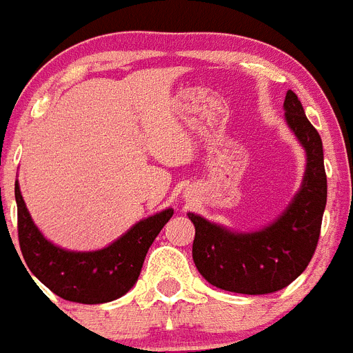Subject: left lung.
<instances>
[{"mask_svg": "<svg viewBox=\"0 0 353 353\" xmlns=\"http://www.w3.org/2000/svg\"><path fill=\"white\" fill-rule=\"evenodd\" d=\"M283 109L287 125L307 152L303 183L285 212L272 224L251 233H233L188 213L195 226L192 245L195 268L206 282L222 291L239 294L280 291L307 269L318 245L327 204L321 138L291 90L285 94Z\"/></svg>", "mask_w": 353, "mask_h": 353, "instance_id": "8db88e82", "label": "left lung"}]
</instances>
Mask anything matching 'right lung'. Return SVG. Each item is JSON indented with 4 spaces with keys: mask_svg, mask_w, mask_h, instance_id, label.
<instances>
[{
    "mask_svg": "<svg viewBox=\"0 0 353 353\" xmlns=\"http://www.w3.org/2000/svg\"><path fill=\"white\" fill-rule=\"evenodd\" d=\"M16 203L17 235L28 274L32 272L53 294L85 305L117 300L134 285L154 239L174 215V210L167 208L136 222L103 250L66 251L46 241L37 230L17 183Z\"/></svg>",
    "mask_w": 353,
    "mask_h": 353,
    "instance_id": "1",
    "label": "right lung"
}]
</instances>
